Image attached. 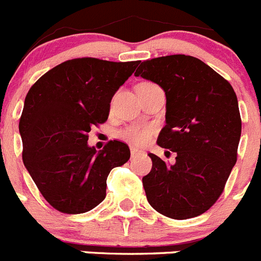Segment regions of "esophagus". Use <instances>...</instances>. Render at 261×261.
Here are the masks:
<instances>
[{"mask_svg":"<svg viewBox=\"0 0 261 261\" xmlns=\"http://www.w3.org/2000/svg\"><path fill=\"white\" fill-rule=\"evenodd\" d=\"M138 153H140V150H138L137 147H135V146H130V154H132V156L137 155Z\"/></svg>","mask_w":261,"mask_h":261,"instance_id":"obj_1","label":"esophagus"}]
</instances>
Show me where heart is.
Segmentation results:
<instances>
[{"label":"heart","mask_w":261,"mask_h":261,"mask_svg":"<svg viewBox=\"0 0 261 261\" xmlns=\"http://www.w3.org/2000/svg\"><path fill=\"white\" fill-rule=\"evenodd\" d=\"M150 135L151 129L147 126H128L121 132V137L124 140L137 145L145 144L149 140Z\"/></svg>","instance_id":"heart-1"}]
</instances>
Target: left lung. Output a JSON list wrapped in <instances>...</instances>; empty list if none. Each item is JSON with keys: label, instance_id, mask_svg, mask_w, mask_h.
I'll use <instances>...</instances> for the list:
<instances>
[{"label": "left lung", "instance_id": "1", "mask_svg": "<svg viewBox=\"0 0 261 261\" xmlns=\"http://www.w3.org/2000/svg\"><path fill=\"white\" fill-rule=\"evenodd\" d=\"M135 75L165 91L166 125L156 144L176 153L174 165L149 154L153 167L142 177L147 201L174 220L200 216L218 200L237 162L242 120L234 89L186 55L146 60Z\"/></svg>", "mask_w": 261, "mask_h": 261}]
</instances>
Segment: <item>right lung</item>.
<instances>
[{"instance_id":"obj_1","label":"right lung","mask_w":261,"mask_h":261,"mask_svg":"<svg viewBox=\"0 0 261 261\" xmlns=\"http://www.w3.org/2000/svg\"><path fill=\"white\" fill-rule=\"evenodd\" d=\"M138 61L74 59L41 75L24 99L19 133L23 163L45 200L59 212L80 214L105 200L107 176L128 162V145L114 140L89 146L91 126L105 123L110 103Z\"/></svg>"}]
</instances>
